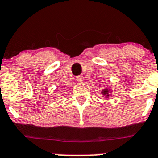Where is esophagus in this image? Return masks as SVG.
<instances>
[{"mask_svg":"<svg viewBox=\"0 0 158 158\" xmlns=\"http://www.w3.org/2000/svg\"><path fill=\"white\" fill-rule=\"evenodd\" d=\"M83 80H84L83 76L80 75V76H77V81H80V82H81V81H83Z\"/></svg>","mask_w":158,"mask_h":158,"instance_id":"obj_1","label":"esophagus"}]
</instances>
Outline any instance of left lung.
<instances>
[{
	"mask_svg": "<svg viewBox=\"0 0 158 158\" xmlns=\"http://www.w3.org/2000/svg\"><path fill=\"white\" fill-rule=\"evenodd\" d=\"M110 90H109L108 89H105L104 90H102V94H103V96H109V93H110Z\"/></svg>",
	"mask_w": 158,
	"mask_h": 158,
	"instance_id": "8db88e82",
	"label": "left lung"
}]
</instances>
